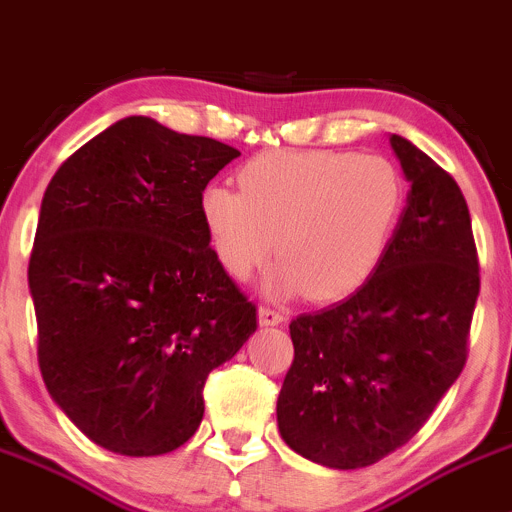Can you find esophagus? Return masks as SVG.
<instances>
[{"instance_id":"1","label":"esophagus","mask_w":512,"mask_h":512,"mask_svg":"<svg viewBox=\"0 0 512 512\" xmlns=\"http://www.w3.org/2000/svg\"><path fill=\"white\" fill-rule=\"evenodd\" d=\"M257 315H260V325L265 327H275L285 320V312H282L280 307H270V305H262L260 310H257Z\"/></svg>"}]
</instances>
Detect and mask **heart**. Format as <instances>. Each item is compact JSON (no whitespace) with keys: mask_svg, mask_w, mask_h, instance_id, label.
I'll list each match as a JSON object with an SVG mask.
<instances>
[{"mask_svg":"<svg viewBox=\"0 0 512 512\" xmlns=\"http://www.w3.org/2000/svg\"><path fill=\"white\" fill-rule=\"evenodd\" d=\"M408 205L393 160L352 152H267L240 170V190L205 187L200 197L210 247L245 280L277 247L267 290L337 300L370 280L388 255Z\"/></svg>","mask_w":512,"mask_h":512,"instance_id":"1","label":"heart"}]
</instances>
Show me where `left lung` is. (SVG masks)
<instances>
[{
  "instance_id": "1",
  "label": "left lung",
  "mask_w": 512,
  "mask_h": 512,
  "mask_svg": "<svg viewBox=\"0 0 512 512\" xmlns=\"http://www.w3.org/2000/svg\"><path fill=\"white\" fill-rule=\"evenodd\" d=\"M410 182L388 255L347 300L290 322L295 360L277 428L295 453L337 470L403 448L468 360L478 250L458 182L405 137H390Z\"/></svg>"
}]
</instances>
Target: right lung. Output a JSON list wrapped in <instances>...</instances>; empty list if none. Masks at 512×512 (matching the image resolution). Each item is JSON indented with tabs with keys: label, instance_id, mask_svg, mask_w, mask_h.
Wrapping results in <instances>:
<instances>
[{
	"label": "right lung",
	"instance_id": "obj_1",
	"mask_svg": "<svg viewBox=\"0 0 512 512\" xmlns=\"http://www.w3.org/2000/svg\"><path fill=\"white\" fill-rule=\"evenodd\" d=\"M235 157L225 142L124 117L44 192L29 257L39 370L64 415L112 453L185 445L207 375L257 330L200 212L207 182Z\"/></svg>",
	"mask_w": 512,
	"mask_h": 512
}]
</instances>
